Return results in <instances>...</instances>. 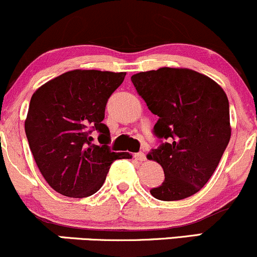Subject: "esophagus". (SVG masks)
<instances>
[{
    "mask_svg": "<svg viewBox=\"0 0 257 257\" xmlns=\"http://www.w3.org/2000/svg\"><path fill=\"white\" fill-rule=\"evenodd\" d=\"M134 158L139 162H144L146 159V155L144 152H138L134 155Z\"/></svg>",
    "mask_w": 257,
    "mask_h": 257,
    "instance_id": "obj_1",
    "label": "esophagus"
}]
</instances>
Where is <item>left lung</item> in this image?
Instances as JSON below:
<instances>
[{"instance_id": "8db88e82", "label": "left lung", "mask_w": 257, "mask_h": 257, "mask_svg": "<svg viewBox=\"0 0 257 257\" xmlns=\"http://www.w3.org/2000/svg\"><path fill=\"white\" fill-rule=\"evenodd\" d=\"M132 82L158 116L153 134L161 145L147 158L161 164L166 179L150 192L166 202L197 193L219 166L231 139L226 93L208 76L190 69L161 67L133 75Z\"/></svg>"}]
</instances>
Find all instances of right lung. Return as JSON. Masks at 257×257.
Instances as JSON below:
<instances>
[{"label": "right lung", "mask_w": 257, "mask_h": 257, "mask_svg": "<svg viewBox=\"0 0 257 257\" xmlns=\"http://www.w3.org/2000/svg\"><path fill=\"white\" fill-rule=\"evenodd\" d=\"M125 72L73 70L51 79L35 91L25 133L38 169L63 196L84 198L98 192L116 159L107 125L102 123L107 100L124 81ZM99 133L101 146L91 144Z\"/></svg>", "instance_id": "obj_1"}]
</instances>
